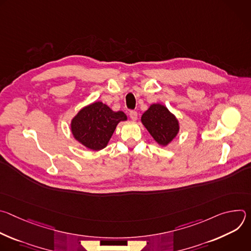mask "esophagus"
Masks as SVG:
<instances>
[{
  "mask_svg": "<svg viewBox=\"0 0 251 251\" xmlns=\"http://www.w3.org/2000/svg\"><path fill=\"white\" fill-rule=\"evenodd\" d=\"M129 116H130L131 120H133V121H136L137 118H138V114H137L136 111H131V112L129 113Z\"/></svg>",
  "mask_w": 251,
  "mask_h": 251,
  "instance_id": "34e87169",
  "label": "esophagus"
}]
</instances>
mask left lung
Masks as SVG:
<instances>
[{
  "instance_id": "1",
  "label": "left lung",
  "mask_w": 251,
  "mask_h": 251,
  "mask_svg": "<svg viewBox=\"0 0 251 251\" xmlns=\"http://www.w3.org/2000/svg\"><path fill=\"white\" fill-rule=\"evenodd\" d=\"M141 122L162 147L168 146L180 131V123L176 115L160 103L151 104L143 113Z\"/></svg>"
}]
</instances>
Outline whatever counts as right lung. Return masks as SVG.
<instances>
[{
	"label": "right lung",
	"instance_id": "1",
	"mask_svg": "<svg viewBox=\"0 0 251 251\" xmlns=\"http://www.w3.org/2000/svg\"><path fill=\"white\" fill-rule=\"evenodd\" d=\"M126 120L124 112H115L108 105L96 101L84 106L71 119L70 130L82 146L92 151H100L108 145L116 126Z\"/></svg>",
	"mask_w": 251,
	"mask_h": 251
}]
</instances>
